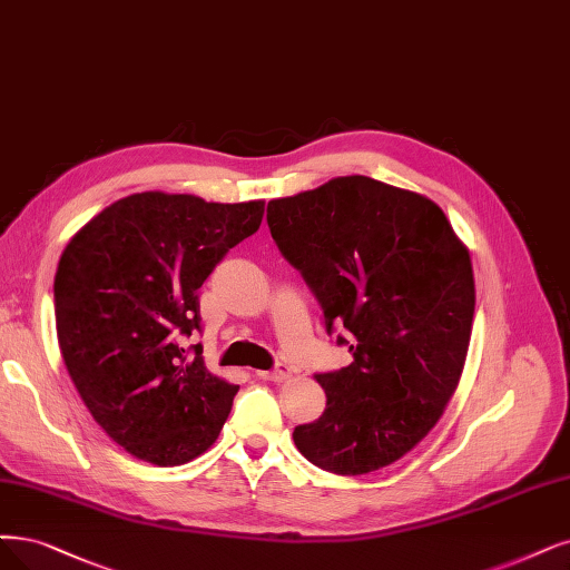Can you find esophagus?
<instances>
[{"label": "esophagus", "mask_w": 570, "mask_h": 570, "mask_svg": "<svg viewBox=\"0 0 570 570\" xmlns=\"http://www.w3.org/2000/svg\"><path fill=\"white\" fill-rule=\"evenodd\" d=\"M261 381H269V383H284L286 377H291V368L284 364H277L272 371H258Z\"/></svg>", "instance_id": "34e87169"}]
</instances>
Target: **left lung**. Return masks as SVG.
<instances>
[{
	"mask_svg": "<svg viewBox=\"0 0 570 570\" xmlns=\"http://www.w3.org/2000/svg\"><path fill=\"white\" fill-rule=\"evenodd\" d=\"M267 227L352 354L350 366L317 373L326 409L293 441L333 474L392 465L436 425L465 366L468 248L434 202L366 176L272 199Z\"/></svg>",
	"mask_w": 570,
	"mask_h": 570,
	"instance_id": "left-lung-1",
	"label": "left lung"
}]
</instances>
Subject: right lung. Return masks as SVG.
I'll list each match as a JSON object with an SVG mask.
<instances>
[{
    "mask_svg": "<svg viewBox=\"0 0 570 570\" xmlns=\"http://www.w3.org/2000/svg\"><path fill=\"white\" fill-rule=\"evenodd\" d=\"M263 202L124 197L62 250L53 307L62 362L96 423L138 460L168 468L218 439L237 385L208 373L199 288L258 232Z\"/></svg>",
    "mask_w": 570,
    "mask_h": 570,
    "instance_id": "1",
    "label": "right lung"
}]
</instances>
